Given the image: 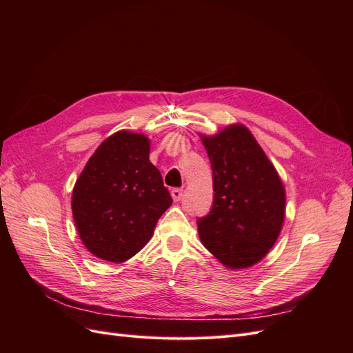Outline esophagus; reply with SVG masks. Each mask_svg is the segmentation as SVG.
Here are the masks:
<instances>
[{
    "label": "esophagus",
    "mask_w": 353,
    "mask_h": 353,
    "mask_svg": "<svg viewBox=\"0 0 353 353\" xmlns=\"http://www.w3.org/2000/svg\"><path fill=\"white\" fill-rule=\"evenodd\" d=\"M170 196H172L174 201H179L181 199H183V188H172V191H170Z\"/></svg>",
    "instance_id": "obj_1"
}]
</instances>
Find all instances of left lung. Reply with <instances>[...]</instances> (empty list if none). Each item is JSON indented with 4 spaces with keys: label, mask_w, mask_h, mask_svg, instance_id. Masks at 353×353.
Wrapping results in <instances>:
<instances>
[{
    "label": "left lung",
    "mask_w": 353,
    "mask_h": 353,
    "mask_svg": "<svg viewBox=\"0 0 353 353\" xmlns=\"http://www.w3.org/2000/svg\"><path fill=\"white\" fill-rule=\"evenodd\" d=\"M213 181V203L197 219L201 243L228 268L259 262L279 239L285 194L281 179L254 137L231 125L203 137Z\"/></svg>",
    "instance_id": "left-lung-1"
}]
</instances>
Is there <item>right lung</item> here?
I'll return each mask as SVG.
<instances>
[{
    "label": "right lung",
    "instance_id": "1",
    "mask_svg": "<svg viewBox=\"0 0 353 353\" xmlns=\"http://www.w3.org/2000/svg\"><path fill=\"white\" fill-rule=\"evenodd\" d=\"M148 152L144 135L116 132L100 144L74 184V223L85 248L100 259L119 263L132 258L172 205Z\"/></svg>",
    "mask_w": 353,
    "mask_h": 353
}]
</instances>
